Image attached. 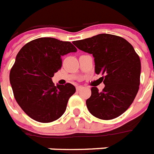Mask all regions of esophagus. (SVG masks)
<instances>
[{
	"label": "esophagus",
	"mask_w": 154,
	"mask_h": 154,
	"mask_svg": "<svg viewBox=\"0 0 154 154\" xmlns=\"http://www.w3.org/2000/svg\"><path fill=\"white\" fill-rule=\"evenodd\" d=\"M82 89H83V87L81 86V85H79V86H77V91H80V90H82Z\"/></svg>",
	"instance_id": "esophagus-1"
}]
</instances>
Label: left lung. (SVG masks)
Returning <instances> with one entry per match:
<instances>
[{"label":"left lung","instance_id":"1","mask_svg":"<svg viewBox=\"0 0 154 154\" xmlns=\"http://www.w3.org/2000/svg\"><path fill=\"white\" fill-rule=\"evenodd\" d=\"M73 44L93 54L95 72L104 74L105 88L99 92L91 88L86 100L88 109L94 117L111 120L119 117L131 105L139 89L141 60L132 45L118 36L101 33Z\"/></svg>","mask_w":154,"mask_h":154}]
</instances>
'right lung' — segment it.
Listing matches in <instances>:
<instances>
[{
	"label": "right lung",
	"mask_w": 154,
	"mask_h": 154,
	"mask_svg": "<svg viewBox=\"0 0 154 154\" xmlns=\"http://www.w3.org/2000/svg\"><path fill=\"white\" fill-rule=\"evenodd\" d=\"M77 52L69 42L42 37L25 45L9 74L14 97L32 119L42 123L57 120L76 92L70 83L54 85L52 77L61 67V57Z\"/></svg>",
	"instance_id": "obj_1"
}]
</instances>
